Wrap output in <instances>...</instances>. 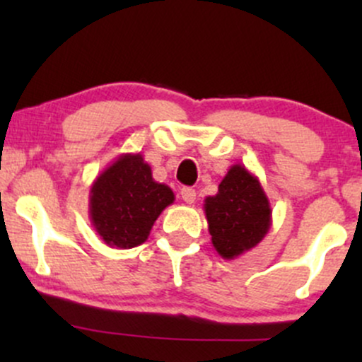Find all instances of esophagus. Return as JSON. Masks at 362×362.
Masks as SVG:
<instances>
[{"label":"esophagus","instance_id":"obj_1","mask_svg":"<svg viewBox=\"0 0 362 362\" xmlns=\"http://www.w3.org/2000/svg\"><path fill=\"white\" fill-rule=\"evenodd\" d=\"M180 194H182V199H184L187 204H194V202H195V190L192 189V187H184Z\"/></svg>","mask_w":362,"mask_h":362}]
</instances>
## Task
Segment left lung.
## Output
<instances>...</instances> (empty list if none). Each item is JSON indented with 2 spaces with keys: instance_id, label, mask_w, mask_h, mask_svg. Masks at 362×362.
I'll return each instance as SVG.
<instances>
[{
  "instance_id": "left-lung-1",
  "label": "left lung",
  "mask_w": 362,
  "mask_h": 362,
  "mask_svg": "<svg viewBox=\"0 0 362 362\" xmlns=\"http://www.w3.org/2000/svg\"><path fill=\"white\" fill-rule=\"evenodd\" d=\"M204 211L214 250L233 260L257 247L269 233L272 209L260 180L243 165H233L218 187L204 199Z\"/></svg>"
}]
</instances>
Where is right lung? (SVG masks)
I'll list each match as a JSON object with an SVG mask.
<instances>
[{"instance_id": "obj_1", "label": "right lung", "mask_w": 362, "mask_h": 362, "mask_svg": "<svg viewBox=\"0 0 362 362\" xmlns=\"http://www.w3.org/2000/svg\"><path fill=\"white\" fill-rule=\"evenodd\" d=\"M173 201V190L153 178L141 153H124L90 187V221L105 245L126 250L146 242Z\"/></svg>"}]
</instances>
